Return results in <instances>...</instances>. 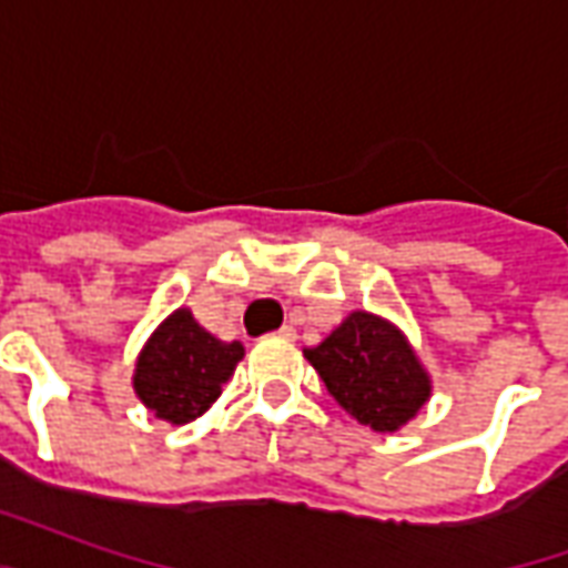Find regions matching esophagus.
<instances>
[{"mask_svg":"<svg viewBox=\"0 0 568 568\" xmlns=\"http://www.w3.org/2000/svg\"><path fill=\"white\" fill-rule=\"evenodd\" d=\"M276 334H280L283 341H295V328H292V325H283Z\"/></svg>","mask_w":568,"mask_h":568,"instance_id":"34e87169","label":"esophagus"}]
</instances>
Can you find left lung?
<instances>
[{"label":"left lung","instance_id":"1","mask_svg":"<svg viewBox=\"0 0 568 568\" xmlns=\"http://www.w3.org/2000/svg\"><path fill=\"white\" fill-rule=\"evenodd\" d=\"M304 358L334 402L371 432H398L432 398V377L407 334L368 310H353Z\"/></svg>","mask_w":568,"mask_h":568}]
</instances>
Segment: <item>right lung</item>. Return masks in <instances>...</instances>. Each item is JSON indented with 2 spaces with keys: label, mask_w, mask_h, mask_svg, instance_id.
<instances>
[{
  "label": "right lung",
  "mask_w": 568,
  "mask_h": 568,
  "mask_svg": "<svg viewBox=\"0 0 568 568\" xmlns=\"http://www.w3.org/2000/svg\"><path fill=\"white\" fill-rule=\"evenodd\" d=\"M246 349L240 341H219L187 307L173 310L149 334L133 368V393L170 426L203 417L222 386L234 377Z\"/></svg>",
  "instance_id": "1"
}]
</instances>
